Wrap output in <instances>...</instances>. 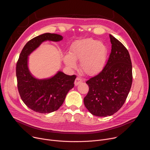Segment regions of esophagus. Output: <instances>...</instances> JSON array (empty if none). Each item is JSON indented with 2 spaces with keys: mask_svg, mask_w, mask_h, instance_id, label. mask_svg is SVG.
I'll return each mask as SVG.
<instances>
[{
  "mask_svg": "<svg viewBox=\"0 0 150 150\" xmlns=\"http://www.w3.org/2000/svg\"><path fill=\"white\" fill-rule=\"evenodd\" d=\"M82 79L81 78H79V77H77V78L75 79V81L74 83H75V86H77L78 85H79V83H82Z\"/></svg>",
  "mask_w": 150,
  "mask_h": 150,
  "instance_id": "34e87169",
  "label": "esophagus"
}]
</instances>
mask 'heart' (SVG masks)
I'll return each mask as SVG.
<instances>
[{
    "instance_id": "heart-1",
    "label": "heart",
    "mask_w": 150,
    "mask_h": 150,
    "mask_svg": "<svg viewBox=\"0 0 150 150\" xmlns=\"http://www.w3.org/2000/svg\"><path fill=\"white\" fill-rule=\"evenodd\" d=\"M107 57V49L103 43L91 38L75 41L72 46L70 54L64 57V62L71 68L76 66L75 61L80 60L81 71L86 75L93 76L104 68Z\"/></svg>"
}]
</instances>
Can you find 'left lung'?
<instances>
[{
    "instance_id": "1",
    "label": "left lung",
    "mask_w": 150,
    "mask_h": 150,
    "mask_svg": "<svg viewBox=\"0 0 150 150\" xmlns=\"http://www.w3.org/2000/svg\"><path fill=\"white\" fill-rule=\"evenodd\" d=\"M112 50L103 69L88 79L89 91L83 103L93 115L106 117L116 113L125 103L132 83L130 55L123 45L109 35Z\"/></svg>"
}]
</instances>
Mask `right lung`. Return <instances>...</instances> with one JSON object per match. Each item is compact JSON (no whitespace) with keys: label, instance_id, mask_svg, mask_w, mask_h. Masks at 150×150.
<instances>
[{"label":"right lung","instance_id":"obj_1","mask_svg":"<svg viewBox=\"0 0 150 150\" xmlns=\"http://www.w3.org/2000/svg\"><path fill=\"white\" fill-rule=\"evenodd\" d=\"M62 39V35L56 34L40 35L28 41L19 54L16 67L18 91L23 102L34 112L49 113L57 110L74 87L75 75H68L59 71L50 78L38 79L31 74L28 68V56L42 42Z\"/></svg>","mask_w":150,"mask_h":150}]
</instances>
